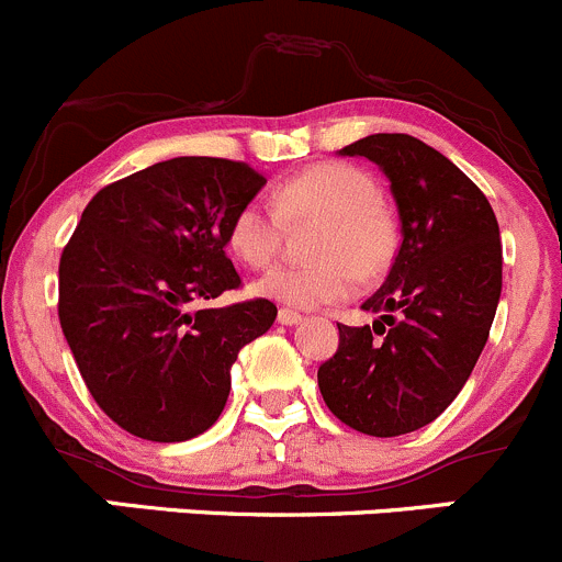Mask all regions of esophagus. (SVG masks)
Segmentation results:
<instances>
[{"instance_id":"esophagus-1","label":"esophagus","mask_w":562,"mask_h":562,"mask_svg":"<svg viewBox=\"0 0 562 562\" xmlns=\"http://www.w3.org/2000/svg\"><path fill=\"white\" fill-rule=\"evenodd\" d=\"M277 321H280L282 326H296V323H302V313H296V310L282 307L280 313H277Z\"/></svg>"}]
</instances>
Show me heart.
I'll return each mask as SVG.
<instances>
[{
	"label": "heart",
	"instance_id": "b5f03b06",
	"mask_svg": "<svg viewBox=\"0 0 562 562\" xmlns=\"http://www.w3.org/2000/svg\"><path fill=\"white\" fill-rule=\"evenodd\" d=\"M277 209L260 201L239 206L228 225V245L239 260L263 269L277 258L285 223L321 220L313 263H280L266 271L255 291L291 307H317L348 299L361 277H372L394 252V223L378 201L372 176L348 162H317L282 181Z\"/></svg>",
	"mask_w": 562,
	"mask_h": 562
}]
</instances>
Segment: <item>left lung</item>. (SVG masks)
<instances>
[{
  "label": "left lung",
  "mask_w": 562,
  "mask_h": 562,
  "mask_svg": "<svg viewBox=\"0 0 562 562\" xmlns=\"http://www.w3.org/2000/svg\"><path fill=\"white\" fill-rule=\"evenodd\" d=\"M339 155L386 173L402 245L381 291L361 304L381 321L337 323L339 348L317 386L356 432L396 438L435 422L484 350L503 288L501 228L484 192L413 135H367Z\"/></svg>",
  "instance_id": "1"
}]
</instances>
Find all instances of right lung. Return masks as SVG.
I'll list each match as a JSON object with an SVG mask.
<instances>
[{"instance_id": "add662e5", "label": "right lung", "mask_w": 562, "mask_h": 562, "mask_svg": "<svg viewBox=\"0 0 562 562\" xmlns=\"http://www.w3.org/2000/svg\"><path fill=\"white\" fill-rule=\"evenodd\" d=\"M263 184L247 162L173 157L83 209L59 260V323L89 394L135 438L206 432L239 350L274 323L269 299L192 310L241 285L228 225Z\"/></svg>"}]
</instances>
